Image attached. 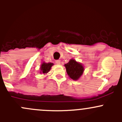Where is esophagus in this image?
<instances>
[{
  "label": "esophagus",
  "instance_id": "esophagus-1",
  "mask_svg": "<svg viewBox=\"0 0 122 122\" xmlns=\"http://www.w3.org/2000/svg\"><path fill=\"white\" fill-rule=\"evenodd\" d=\"M55 63L58 64H61V61H60V60H56V61H55Z\"/></svg>",
  "mask_w": 122,
  "mask_h": 122
}]
</instances>
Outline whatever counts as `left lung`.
<instances>
[{
    "mask_svg": "<svg viewBox=\"0 0 122 122\" xmlns=\"http://www.w3.org/2000/svg\"><path fill=\"white\" fill-rule=\"evenodd\" d=\"M68 76L74 80H77L84 72V67L80 62L74 59H71L67 64L64 65Z\"/></svg>",
    "mask_w": 122,
    "mask_h": 122,
    "instance_id": "obj_1",
    "label": "left lung"
}]
</instances>
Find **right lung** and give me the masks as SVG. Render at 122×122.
Instances as JSON below:
<instances>
[{
  "label": "right lung",
  "instance_id": "add662e5",
  "mask_svg": "<svg viewBox=\"0 0 122 122\" xmlns=\"http://www.w3.org/2000/svg\"><path fill=\"white\" fill-rule=\"evenodd\" d=\"M54 64L52 63V62H49V63H45V62H42V64L40 67V73H43L44 74L48 73L50 71L51 67Z\"/></svg>",
  "mask_w": 122,
  "mask_h": 122
}]
</instances>
